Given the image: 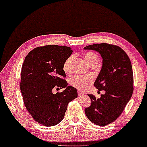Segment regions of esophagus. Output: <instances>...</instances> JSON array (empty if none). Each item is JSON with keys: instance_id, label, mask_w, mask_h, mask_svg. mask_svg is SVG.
<instances>
[{"instance_id": "34e87169", "label": "esophagus", "mask_w": 147, "mask_h": 147, "mask_svg": "<svg viewBox=\"0 0 147 147\" xmlns=\"http://www.w3.org/2000/svg\"><path fill=\"white\" fill-rule=\"evenodd\" d=\"M78 96H84V92H82V91H80V90H78Z\"/></svg>"}]
</instances>
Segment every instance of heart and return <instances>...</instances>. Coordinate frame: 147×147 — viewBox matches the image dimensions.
<instances>
[{
  "instance_id": "1",
  "label": "heart",
  "mask_w": 147,
  "mask_h": 147,
  "mask_svg": "<svg viewBox=\"0 0 147 147\" xmlns=\"http://www.w3.org/2000/svg\"><path fill=\"white\" fill-rule=\"evenodd\" d=\"M84 59L89 65L94 63V62H98V55L93 52L86 53L84 54ZM72 59H73V55H71L63 63V70L65 74H69L71 72L70 65H71ZM92 80H93V78L91 76H76L69 80V84L73 87L82 90L87 88L92 83Z\"/></svg>"
}]
</instances>
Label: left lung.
Wrapping results in <instances>:
<instances>
[{"instance_id": "1", "label": "left lung", "mask_w": 147, "mask_h": 147, "mask_svg": "<svg viewBox=\"0 0 147 147\" xmlns=\"http://www.w3.org/2000/svg\"><path fill=\"white\" fill-rule=\"evenodd\" d=\"M84 49L98 52L102 58V67L94 85L104 90L100 98L92 94L91 106L86 108L87 118L99 126L108 125L122 114L133 92V73L130 60L123 49L108 43L88 45Z\"/></svg>"}]
</instances>
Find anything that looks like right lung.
<instances>
[{"label":"right lung","mask_w":147,"mask_h":147,"mask_svg":"<svg viewBox=\"0 0 147 147\" xmlns=\"http://www.w3.org/2000/svg\"><path fill=\"white\" fill-rule=\"evenodd\" d=\"M65 46L45 45L28 53L22 65L20 84L23 102L34 120L53 126L63 119L69 102L78 97L75 88L67 86L63 65L72 53ZM53 88H65L53 94Z\"/></svg>","instance_id":"obj_1"}]
</instances>
